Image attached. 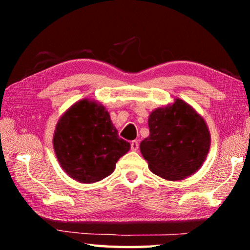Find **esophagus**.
Listing matches in <instances>:
<instances>
[{"mask_svg": "<svg viewBox=\"0 0 250 250\" xmlns=\"http://www.w3.org/2000/svg\"><path fill=\"white\" fill-rule=\"evenodd\" d=\"M138 149H139V142L137 140L131 142V150L138 151Z\"/></svg>", "mask_w": 250, "mask_h": 250, "instance_id": "esophagus-1", "label": "esophagus"}]
</instances>
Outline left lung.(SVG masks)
<instances>
[{"label":"left lung","instance_id":"left-lung-1","mask_svg":"<svg viewBox=\"0 0 250 250\" xmlns=\"http://www.w3.org/2000/svg\"><path fill=\"white\" fill-rule=\"evenodd\" d=\"M150 134L140 151L155 175L181 181L200 170L210 147L206 121L192 105L180 98L150 113Z\"/></svg>","mask_w":250,"mask_h":250}]
</instances>
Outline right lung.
Here are the masks:
<instances>
[{
  "label": "right lung",
  "mask_w": 250,
  "mask_h": 250,
  "mask_svg": "<svg viewBox=\"0 0 250 250\" xmlns=\"http://www.w3.org/2000/svg\"><path fill=\"white\" fill-rule=\"evenodd\" d=\"M53 146L67 175L83 184L104 180L130 150L119 138L105 107L84 98L75 103L57 121Z\"/></svg>",
  "instance_id": "right-lung-1"
}]
</instances>
